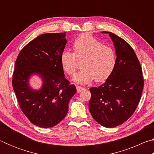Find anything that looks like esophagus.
Here are the masks:
<instances>
[{"mask_svg": "<svg viewBox=\"0 0 154 154\" xmlns=\"http://www.w3.org/2000/svg\"><path fill=\"white\" fill-rule=\"evenodd\" d=\"M76 88H77V92H82V91H83V90H85V88H83V87L77 86Z\"/></svg>", "mask_w": 154, "mask_h": 154, "instance_id": "34e87169", "label": "esophagus"}]
</instances>
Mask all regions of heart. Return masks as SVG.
<instances>
[{"label": "heart", "mask_w": 154, "mask_h": 154, "mask_svg": "<svg viewBox=\"0 0 154 154\" xmlns=\"http://www.w3.org/2000/svg\"><path fill=\"white\" fill-rule=\"evenodd\" d=\"M74 53L64 51L60 56L62 69L69 75H73L77 69V58H84L83 67L72 78L75 82L85 84L95 79L102 82L112 74L116 64V54L110 45H103L97 38L84 33L75 39Z\"/></svg>", "instance_id": "heart-1"}]
</instances>
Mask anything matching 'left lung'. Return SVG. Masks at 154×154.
<instances>
[{
  "instance_id": "1",
  "label": "left lung",
  "mask_w": 154,
  "mask_h": 154,
  "mask_svg": "<svg viewBox=\"0 0 154 154\" xmlns=\"http://www.w3.org/2000/svg\"><path fill=\"white\" fill-rule=\"evenodd\" d=\"M116 49V64L104 84L91 88L89 110L93 118L106 128L128 120L137 109L144 85L141 66L133 49L126 41L110 32Z\"/></svg>"
}]
</instances>
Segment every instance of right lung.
Here are the masks:
<instances>
[{"mask_svg":"<svg viewBox=\"0 0 154 154\" xmlns=\"http://www.w3.org/2000/svg\"><path fill=\"white\" fill-rule=\"evenodd\" d=\"M67 41L66 34L46 33L28 43L20 52L13 75V88L23 113L38 127H53L69 111L76 87L64 78L60 56ZM38 75L42 86L34 90L29 81Z\"/></svg>","mask_w":154,"mask_h":154,"instance_id":"obj_1","label":"right lung"}]
</instances>
